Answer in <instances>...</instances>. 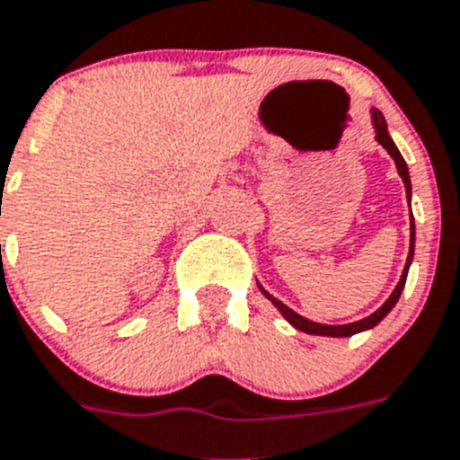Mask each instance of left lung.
I'll use <instances>...</instances> for the list:
<instances>
[{"label":"left lung","instance_id":"8db88e82","mask_svg":"<svg viewBox=\"0 0 460 460\" xmlns=\"http://www.w3.org/2000/svg\"><path fill=\"white\" fill-rule=\"evenodd\" d=\"M369 114H372L374 133H376L374 137H376V142H379L385 152L391 154L393 161H395L397 175L402 177L404 191H407V196L411 199V180H409V168H407V164H404V158H402V154H400V149H397L395 142H393L391 133H388V126H385L384 114H381L376 107H372V110H369ZM414 241H416V226H414V217H411L409 219V254H407V264H404V269H402V276H400V283L395 285V289L391 292V296H388V299H385V302L381 304V306L376 308L372 315H367V318H362V320H355V323H349V325H323V323H314V320L304 318V315H299L289 306H285V304L280 302V299H276L273 295H269V292H266L260 283L257 285H260L261 295H264L266 299H269V302H271L273 306L280 311V314H283V318L288 320L289 325L296 327L299 332L315 334V337H353V334H358V332H367V330H372V327H376L381 320H384L385 315L393 311V306H395L397 299H400V295H402L404 283H407L409 266H411V261H414Z\"/></svg>","mask_w":460,"mask_h":460}]
</instances>
